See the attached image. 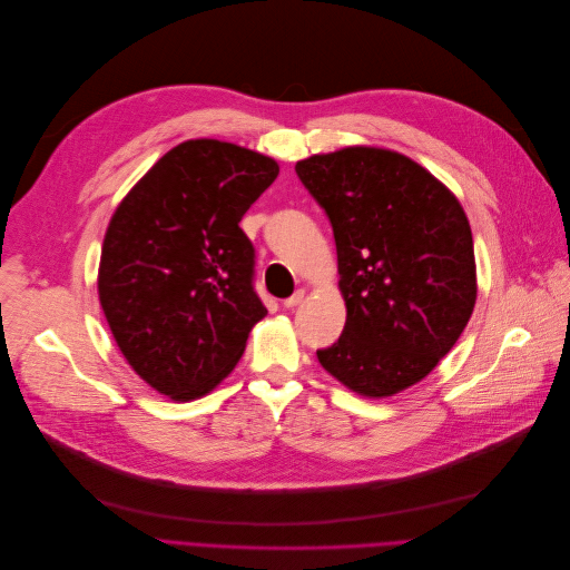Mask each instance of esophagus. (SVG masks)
<instances>
[{
  "label": "esophagus",
  "instance_id": "1",
  "mask_svg": "<svg viewBox=\"0 0 570 570\" xmlns=\"http://www.w3.org/2000/svg\"><path fill=\"white\" fill-rule=\"evenodd\" d=\"M304 296H306V292H304V289H296L292 296H287V299L283 302V306H285V308H294V306H299V304L304 302Z\"/></svg>",
  "mask_w": 570,
  "mask_h": 570
}]
</instances>
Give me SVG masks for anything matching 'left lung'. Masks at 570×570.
Segmentation results:
<instances>
[{"instance_id": "1", "label": "left lung", "mask_w": 570, "mask_h": 570, "mask_svg": "<svg viewBox=\"0 0 570 570\" xmlns=\"http://www.w3.org/2000/svg\"><path fill=\"white\" fill-rule=\"evenodd\" d=\"M327 213L347 317L320 364L362 396L420 383L475 306L473 236L462 204L405 155L352 146L296 161Z\"/></svg>"}]
</instances>
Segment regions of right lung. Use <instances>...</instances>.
I'll return each instance as SVG.
<instances>
[{
    "mask_svg": "<svg viewBox=\"0 0 570 570\" xmlns=\"http://www.w3.org/2000/svg\"><path fill=\"white\" fill-rule=\"evenodd\" d=\"M278 165L215 139L171 148L108 223L99 302L144 381L176 401L204 396L236 366L266 308L255 248L238 227Z\"/></svg>",
    "mask_w": 570,
    "mask_h": 570,
    "instance_id": "add662e5",
    "label": "right lung"
}]
</instances>
